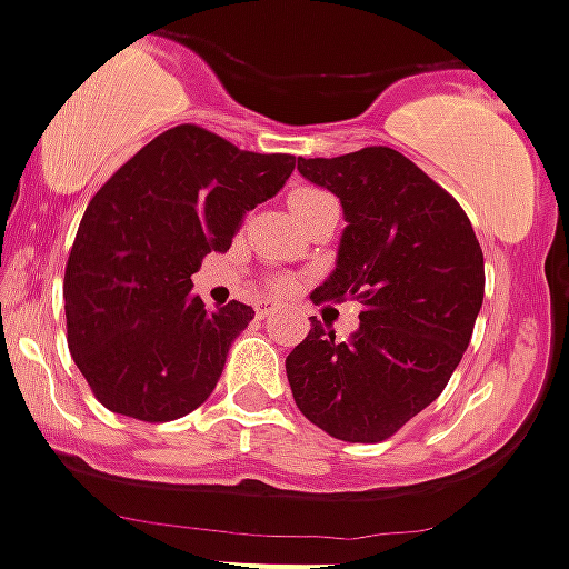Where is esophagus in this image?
<instances>
[{"label": "esophagus", "mask_w": 569, "mask_h": 569, "mask_svg": "<svg viewBox=\"0 0 569 569\" xmlns=\"http://www.w3.org/2000/svg\"><path fill=\"white\" fill-rule=\"evenodd\" d=\"M277 312H282V309H279V303L271 301V298H262V301H257V318L260 320L273 318Z\"/></svg>", "instance_id": "obj_1"}]
</instances>
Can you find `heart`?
<instances>
[{"instance_id": "b5f03b06", "label": "heart", "mask_w": 569, "mask_h": 569, "mask_svg": "<svg viewBox=\"0 0 569 569\" xmlns=\"http://www.w3.org/2000/svg\"><path fill=\"white\" fill-rule=\"evenodd\" d=\"M329 193H323V190L318 188H298L290 193V210H296V207H303V204H312V201H320L326 199Z\"/></svg>"}]
</instances>
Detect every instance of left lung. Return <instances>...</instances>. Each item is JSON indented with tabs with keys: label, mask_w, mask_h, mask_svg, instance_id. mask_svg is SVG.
Returning <instances> with one entry per match:
<instances>
[{
	"label": "left lung",
	"mask_w": 569,
	"mask_h": 569,
	"mask_svg": "<svg viewBox=\"0 0 569 569\" xmlns=\"http://www.w3.org/2000/svg\"><path fill=\"white\" fill-rule=\"evenodd\" d=\"M340 199L337 266L312 301H359L346 342L312 318L284 359L296 407L342 442H381L423 412L457 370L483 301V254L451 193L387 146L298 157Z\"/></svg>",
	"instance_id": "obj_1"
}]
</instances>
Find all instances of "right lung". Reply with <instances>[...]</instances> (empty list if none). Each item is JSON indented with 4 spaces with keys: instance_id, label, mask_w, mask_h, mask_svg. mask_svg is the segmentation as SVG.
Masks as SVG:
<instances>
[{
    "instance_id": "add662e5",
    "label": "right lung",
    "mask_w": 569,
    "mask_h": 569,
    "mask_svg": "<svg viewBox=\"0 0 569 569\" xmlns=\"http://www.w3.org/2000/svg\"><path fill=\"white\" fill-rule=\"evenodd\" d=\"M292 154H254L179 123L99 188L66 266L69 351L110 412L166 423L210 398L254 309H207L193 273L273 199Z\"/></svg>"
}]
</instances>
